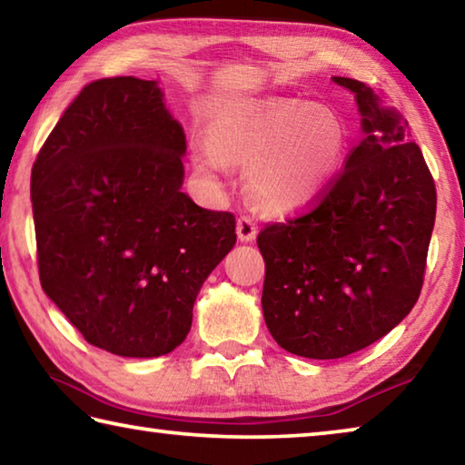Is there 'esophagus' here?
Masks as SVG:
<instances>
[{
  "instance_id": "34e87169",
  "label": "esophagus",
  "mask_w": 465,
  "mask_h": 465,
  "mask_svg": "<svg viewBox=\"0 0 465 465\" xmlns=\"http://www.w3.org/2000/svg\"><path fill=\"white\" fill-rule=\"evenodd\" d=\"M235 230H238L240 242H252V240L256 238V233H258V225H256V222L250 215H240Z\"/></svg>"
}]
</instances>
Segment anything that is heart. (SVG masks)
<instances>
[{
    "label": "heart",
    "mask_w": 465,
    "mask_h": 465,
    "mask_svg": "<svg viewBox=\"0 0 465 465\" xmlns=\"http://www.w3.org/2000/svg\"><path fill=\"white\" fill-rule=\"evenodd\" d=\"M207 143L193 155L207 178L226 162H246L254 199L271 211H291L316 199L341 170L349 133L330 108L299 100L243 98L211 116Z\"/></svg>",
    "instance_id": "obj_1"
}]
</instances>
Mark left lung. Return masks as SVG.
Returning a JSON list of instances; mask_svg holds the SVG:
<instances>
[{
	"instance_id": "obj_1",
	"label": "left lung",
	"mask_w": 465,
	"mask_h": 465,
	"mask_svg": "<svg viewBox=\"0 0 465 465\" xmlns=\"http://www.w3.org/2000/svg\"><path fill=\"white\" fill-rule=\"evenodd\" d=\"M334 82L355 92L365 139L305 213L266 223L256 238L266 326L308 359L352 355L411 313L437 213L435 180L408 123L363 82Z\"/></svg>"
}]
</instances>
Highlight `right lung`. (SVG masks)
Listing matches in <instances>:
<instances>
[{"instance_id": "right-lung-1", "label": "right lung", "mask_w": 465, "mask_h": 465, "mask_svg": "<svg viewBox=\"0 0 465 465\" xmlns=\"http://www.w3.org/2000/svg\"><path fill=\"white\" fill-rule=\"evenodd\" d=\"M184 131L155 82L84 85L30 176L38 277L90 344L119 357L168 355L235 243V217L180 191Z\"/></svg>"}]
</instances>
